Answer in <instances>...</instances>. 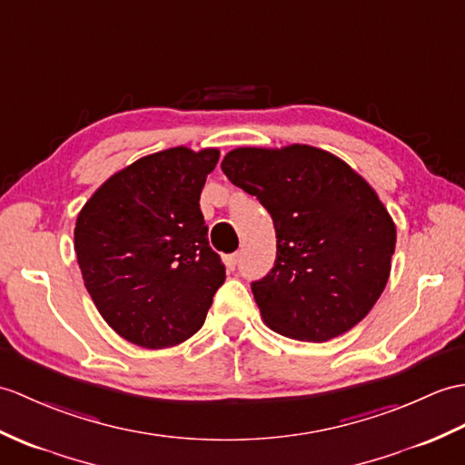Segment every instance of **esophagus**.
<instances>
[{"label": "esophagus", "mask_w": 465, "mask_h": 465, "mask_svg": "<svg viewBox=\"0 0 465 465\" xmlns=\"http://www.w3.org/2000/svg\"><path fill=\"white\" fill-rule=\"evenodd\" d=\"M237 259H240V255H237V253L223 255V263H225V267L230 269V272H233V269L237 267Z\"/></svg>", "instance_id": "1"}]
</instances>
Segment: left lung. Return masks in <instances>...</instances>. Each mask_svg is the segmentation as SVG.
<instances>
[{
	"instance_id": "8db88e82",
	"label": "left lung",
	"mask_w": 465,
	"mask_h": 465,
	"mask_svg": "<svg viewBox=\"0 0 465 465\" xmlns=\"http://www.w3.org/2000/svg\"><path fill=\"white\" fill-rule=\"evenodd\" d=\"M222 170L275 225L273 269L252 283L267 325L309 342L359 325L386 287L396 245V225L371 183L307 144L235 148Z\"/></svg>"
}]
</instances>
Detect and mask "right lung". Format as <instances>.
Masks as SVG:
<instances>
[{
    "label": "right lung",
    "instance_id": "obj_1",
    "mask_svg": "<svg viewBox=\"0 0 465 465\" xmlns=\"http://www.w3.org/2000/svg\"><path fill=\"white\" fill-rule=\"evenodd\" d=\"M220 150H162L116 172L79 212L74 252L109 327L144 349L190 339L225 267L208 242L200 193Z\"/></svg>",
    "mask_w": 465,
    "mask_h": 465
}]
</instances>
